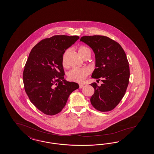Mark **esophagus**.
Wrapping results in <instances>:
<instances>
[{
  "label": "esophagus",
  "instance_id": "obj_1",
  "mask_svg": "<svg viewBox=\"0 0 154 154\" xmlns=\"http://www.w3.org/2000/svg\"><path fill=\"white\" fill-rule=\"evenodd\" d=\"M84 86V85L83 84H79V88H82Z\"/></svg>",
  "mask_w": 154,
  "mask_h": 154
}]
</instances>
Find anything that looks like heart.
<instances>
[{
	"label": "heart",
	"instance_id": "heart-1",
	"mask_svg": "<svg viewBox=\"0 0 154 154\" xmlns=\"http://www.w3.org/2000/svg\"><path fill=\"white\" fill-rule=\"evenodd\" d=\"M79 53L83 57L87 53H90L91 50L90 48L86 46H81L79 48ZM67 51H66L64 53L63 56V66H66V57ZM90 73V71L87 68H73L68 73V79L69 81L75 82L82 83L85 81L87 77Z\"/></svg>",
	"mask_w": 154,
	"mask_h": 154
}]
</instances>
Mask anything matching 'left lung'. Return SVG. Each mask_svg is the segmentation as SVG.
Wrapping results in <instances>:
<instances>
[{
    "instance_id": "left-lung-1",
    "label": "left lung",
    "mask_w": 154,
    "mask_h": 154,
    "mask_svg": "<svg viewBox=\"0 0 154 154\" xmlns=\"http://www.w3.org/2000/svg\"><path fill=\"white\" fill-rule=\"evenodd\" d=\"M81 41L92 49L95 54V67L92 78L101 79L98 86L90 84L94 89L91 103L95 109L107 112L116 107L125 94L130 78L128 58L122 47L111 38L103 35L83 36Z\"/></svg>"
}]
</instances>
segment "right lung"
<instances>
[{"label":"right lung","mask_w":154,"mask_h":154,"mask_svg":"<svg viewBox=\"0 0 154 154\" xmlns=\"http://www.w3.org/2000/svg\"><path fill=\"white\" fill-rule=\"evenodd\" d=\"M79 37L54 35L39 42L31 50L23 71L25 91L30 102L47 115L60 112L78 83L64 79L63 55Z\"/></svg>","instance_id":"1"}]
</instances>
